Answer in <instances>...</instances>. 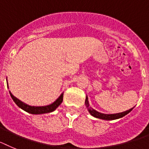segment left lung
<instances>
[{
  "mask_svg": "<svg viewBox=\"0 0 149 149\" xmlns=\"http://www.w3.org/2000/svg\"><path fill=\"white\" fill-rule=\"evenodd\" d=\"M85 106H86V108H87L88 111L89 113L94 118H100V119H103V120H107V121H111V120H116L118 119V118H121L124 117L126 115L130 112L132 111V109H134V107L128 110H126L125 112H118V113H115V114H104L102 113V112H100L98 111L95 110L92 107H91L90 105H89V102H88V96H86V98H85Z\"/></svg>",
  "mask_w": 149,
  "mask_h": 149,
  "instance_id": "obj_1",
  "label": "left lung"
}]
</instances>
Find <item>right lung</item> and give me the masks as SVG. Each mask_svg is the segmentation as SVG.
I'll list each match as a JSON object with an SVG mask.
<instances>
[{"instance_id":"right-lung-1","label":"right lung","mask_w":149,"mask_h":149,"mask_svg":"<svg viewBox=\"0 0 149 149\" xmlns=\"http://www.w3.org/2000/svg\"><path fill=\"white\" fill-rule=\"evenodd\" d=\"M7 88H9L8 82H7ZM9 92H10V96H11L12 99L13 100V101L15 102V104L19 108H21L22 109L25 111V112H28V113L33 114V115H40V114L49 113V112H54L61 104L62 101H63V96H64V93H62L55 101H54L52 103L49 104V105L43 106V107H35V106L28 105L27 103L21 101L20 100L16 98L15 96H13L10 91H9Z\"/></svg>"}]
</instances>
